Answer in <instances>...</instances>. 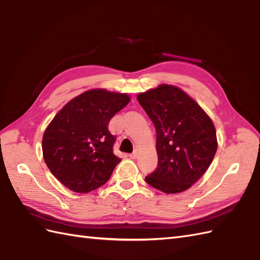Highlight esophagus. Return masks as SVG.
<instances>
[{"instance_id":"34e87169","label":"esophagus","mask_w":260,"mask_h":260,"mask_svg":"<svg viewBox=\"0 0 260 260\" xmlns=\"http://www.w3.org/2000/svg\"><path fill=\"white\" fill-rule=\"evenodd\" d=\"M138 154H140V150H138V149H135L134 152H133V154H131V155H129V157H131L132 159H136V158L138 157Z\"/></svg>"}]
</instances>
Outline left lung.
<instances>
[{"label": "left lung", "instance_id": "obj_1", "mask_svg": "<svg viewBox=\"0 0 260 260\" xmlns=\"http://www.w3.org/2000/svg\"><path fill=\"white\" fill-rule=\"evenodd\" d=\"M156 129L157 168L145 180L165 194L185 191L212 164L217 136L212 118L182 88L160 84L137 95Z\"/></svg>", "mask_w": 260, "mask_h": 260}]
</instances>
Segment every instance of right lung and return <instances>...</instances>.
Returning a JSON list of instances; mask_svg holds the SVG:
<instances>
[{
  "label": "right lung",
  "mask_w": 260,
  "mask_h": 260,
  "mask_svg": "<svg viewBox=\"0 0 260 260\" xmlns=\"http://www.w3.org/2000/svg\"><path fill=\"white\" fill-rule=\"evenodd\" d=\"M126 93L93 88L58 111L42 138L48 170L69 189L85 194L104 185L122 160L113 152L108 123L128 104Z\"/></svg>",
  "instance_id": "add662e5"
}]
</instances>
